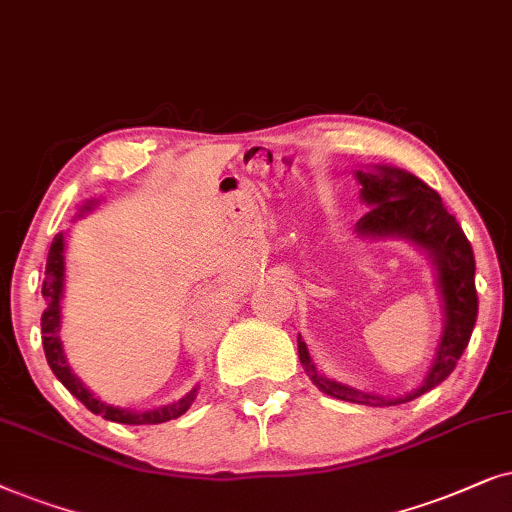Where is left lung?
Returning a JSON list of instances; mask_svg holds the SVG:
<instances>
[{
  "mask_svg": "<svg viewBox=\"0 0 512 512\" xmlns=\"http://www.w3.org/2000/svg\"><path fill=\"white\" fill-rule=\"evenodd\" d=\"M363 185V199L370 203V210L358 220V231L363 234H403L414 243L424 245L433 255L438 267L442 299H445L447 327L442 344L435 358V365L428 372L424 384L417 391L398 400H384L377 395H367L356 388L342 386L337 381L318 377L313 370L309 351L302 339H297L299 360L311 377L327 395L349 403H374V405H398L410 403L421 393L431 391L442 384L454 372L456 360L473 335L478 320V290H475V257L470 241L463 234L461 224L442 206L440 194L426 185L424 180L405 170L379 166V173H358Z\"/></svg>",
  "mask_w": 512,
  "mask_h": 512,
  "instance_id": "left-lung-1",
  "label": "left lung"
}]
</instances>
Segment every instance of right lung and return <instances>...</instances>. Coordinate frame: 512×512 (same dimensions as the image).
I'll use <instances>...</instances> for the list:
<instances>
[{"mask_svg":"<svg viewBox=\"0 0 512 512\" xmlns=\"http://www.w3.org/2000/svg\"><path fill=\"white\" fill-rule=\"evenodd\" d=\"M63 276H65V257H63V234L56 236V241L51 243L49 257H46V274H44V285H42V295L46 297V306L42 313V344H44V353L46 360H49V367L53 374L63 381V386L70 391L74 398L81 400L88 410L93 414H102L107 421H117V424H163V421L177 419L180 414H185L192 405L196 391L185 395L177 403L168 405V407H159L154 412H145V414H133L128 410H117V407H109L100 400H95L91 393L81 386V381L74 377L70 372V367L65 363L63 356V346H60V297H63Z\"/></svg>","mask_w":512,"mask_h":512,"instance_id":"obj_1","label":"right lung"}]
</instances>
